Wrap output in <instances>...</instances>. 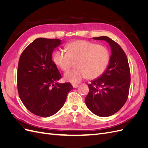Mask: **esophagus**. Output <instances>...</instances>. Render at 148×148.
<instances>
[{
  "label": "esophagus",
  "instance_id": "34e87169",
  "mask_svg": "<svg viewBox=\"0 0 148 148\" xmlns=\"http://www.w3.org/2000/svg\"><path fill=\"white\" fill-rule=\"evenodd\" d=\"M72 86L74 88H77L78 86V84H72Z\"/></svg>",
  "mask_w": 148,
  "mask_h": 148
}]
</instances>
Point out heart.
Segmentation results:
<instances>
[{
	"label": "heart",
	"instance_id": "obj_1",
	"mask_svg": "<svg viewBox=\"0 0 148 148\" xmlns=\"http://www.w3.org/2000/svg\"><path fill=\"white\" fill-rule=\"evenodd\" d=\"M67 52L57 50L53 54L56 65L64 71L75 62V69L64 75V79L71 83H78L83 78L89 79L99 77L110 62V53L106 47L85 40H77L66 44Z\"/></svg>",
	"mask_w": 148,
	"mask_h": 148
}]
</instances>
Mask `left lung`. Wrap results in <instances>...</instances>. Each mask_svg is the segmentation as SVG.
<instances>
[{"mask_svg": "<svg viewBox=\"0 0 148 148\" xmlns=\"http://www.w3.org/2000/svg\"><path fill=\"white\" fill-rule=\"evenodd\" d=\"M92 39L108 42L111 56L106 71L88 84L85 103L93 114L109 117L120 110L127 100L130 84V67L126 54L117 42L107 36Z\"/></svg>", "mask_w": 148, "mask_h": 148, "instance_id": "1", "label": "left lung"}]
</instances>
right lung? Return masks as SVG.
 <instances>
[{"instance_id":"1","label":"right lung","mask_w":148,"mask_h":148,"mask_svg":"<svg viewBox=\"0 0 148 148\" xmlns=\"http://www.w3.org/2000/svg\"><path fill=\"white\" fill-rule=\"evenodd\" d=\"M61 44L60 39L37 38L20 57L17 71L20 98L26 109L40 117L56 114L73 88L70 83L57 82L61 75L52 55Z\"/></svg>"}]
</instances>
